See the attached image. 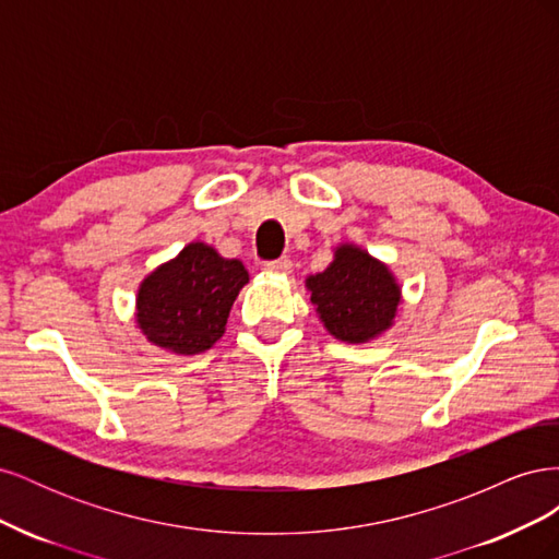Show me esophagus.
Returning a JSON list of instances; mask_svg holds the SVG:
<instances>
[{
    "label": "esophagus",
    "mask_w": 559,
    "mask_h": 559,
    "mask_svg": "<svg viewBox=\"0 0 559 559\" xmlns=\"http://www.w3.org/2000/svg\"><path fill=\"white\" fill-rule=\"evenodd\" d=\"M267 273H275V275H292V270H294V263H292V259H277V261H267L265 265H263Z\"/></svg>",
    "instance_id": "esophagus-1"
}]
</instances>
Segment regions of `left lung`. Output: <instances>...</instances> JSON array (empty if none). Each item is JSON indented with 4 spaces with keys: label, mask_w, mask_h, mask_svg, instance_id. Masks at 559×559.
Masks as SVG:
<instances>
[{
    "label": "left lung",
    "mask_w": 559,
    "mask_h": 559,
    "mask_svg": "<svg viewBox=\"0 0 559 559\" xmlns=\"http://www.w3.org/2000/svg\"><path fill=\"white\" fill-rule=\"evenodd\" d=\"M306 289L324 329L352 345L378 341L396 324L403 302L392 267L354 242L333 247V261L306 280Z\"/></svg>",
    "instance_id": "left-lung-1"
}]
</instances>
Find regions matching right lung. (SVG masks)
Listing matches in <instances>:
<instances>
[{
	"label": "right lung",
	"mask_w": 559,
	"mask_h": 559,
	"mask_svg": "<svg viewBox=\"0 0 559 559\" xmlns=\"http://www.w3.org/2000/svg\"><path fill=\"white\" fill-rule=\"evenodd\" d=\"M247 282L242 261L193 240L140 282L134 324L151 345L193 357L226 333L233 302Z\"/></svg>",
	"instance_id": "add662e5"
}]
</instances>
